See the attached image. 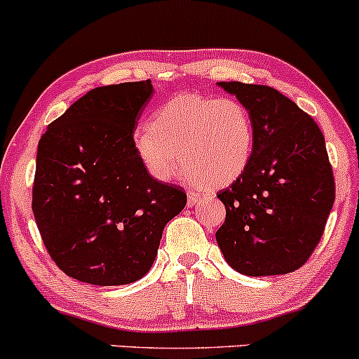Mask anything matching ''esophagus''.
Instances as JSON below:
<instances>
[{"label":"esophagus","mask_w":359,"mask_h":359,"mask_svg":"<svg viewBox=\"0 0 359 359\" xmlns=\"http://www.w3.org/2000/svg\"><path fill=\"white\" fill-rule=\"evenodd\" d=\"M201 200V195L200 193H195V191H188V207H195L196 203Z\"/></svg>","instance_id":"1"}]
</instances>
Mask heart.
<instances>
[{
  "label": "heart",
  "instance_id": "obj_1",
  "mask_svg": "<svg viewBox=\"0 0 359 359\" xmlns=\"http://www.w3.org/2000/svg\"><path fill=\"white\" fill-rule=\"evenodd\" d=\"M134 149L149 175L188 178L207 188L231 184L244 172L255 149V123L236 98L181 95L156 110L151 126L137 128Z\"/></svg>",
  "mask_w": 359,
  "mask_h": 359
}]
</instances>
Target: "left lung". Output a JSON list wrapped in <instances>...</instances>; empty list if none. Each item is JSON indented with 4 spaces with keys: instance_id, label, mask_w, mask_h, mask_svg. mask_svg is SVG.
Returning a JSON list of instances; mask_svg holds the SVG:
<instances>
[{
    "instance_id": "8db88e82",
    "label": "left lung",
    "mask_w": 359,
    "mask_h": 359,
    "mask_svg": "<svg viewBox=\"0 0 359 359\" xmlns=\"http://www.w3.org/2000/svg\"><path fill=\"white\" fill-rule=\"evenodd\" d=\"M219 86L248 107L255 149L243 175L217 193L225 205L217 244L245 276L287 275L312 256L336 198L324 135L275 88L239 81Z\"/></svg>"
}]
</instances>
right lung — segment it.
<instances>
[{
    "mask_svg": "<svg viewBox=\"0 0 359 359\" xmlns=\"http://www.w3.org/2000/svg\"><path fill=\"white\" fill-rule=\"evenodd\" d=\"M151 81L95 88L47 127L37 149L32 210L54 263L100 287L142 278L187 193L147 172L134 149Z\"/></svg>",
    "mask_w": 359,
    "mask_h": 359,
    "instance_id": "right-lung-1",
    "label": "right lung"
}]
</instances>
